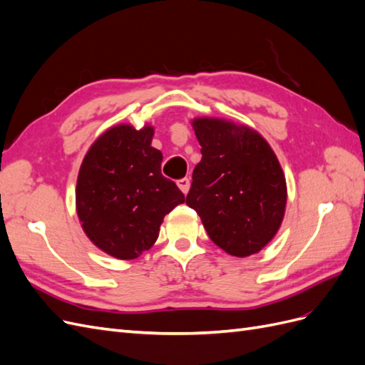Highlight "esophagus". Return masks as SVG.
Wrapping results in <instances>:
<instances>
[{"mask_svg":"<svg viewBox=\"0 0 365 365\" xmlns=\"http://www.w3.org/2000/svg\"><path fill=\"white\" fill-rule=\"evenodd\" d=\"M176 184H178L180 190H181L184 195L189 193V189H190V180H189V178H182V180H178V181H176Z\"/></svg>","mask_w":365,"mask_h":365,"instance_id":"obj_1","label":"esophagus"}]
</instances>
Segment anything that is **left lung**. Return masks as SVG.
Masks as SVG:
<instances>
[{
	"label": "left lung",
	"mask_w": 365,
	"mask_h": 365,
	"mask_svg": "<svg viewBox=\"0 0 365 365\" xmlns=\"http://www.w3.org/2000/svg\"><path fill=\"white\" fill-rule=\"evenodd\" d=\"M202 158L185 204L225 252L248 257L267 247L283 222L286 180L274 150L257 130L216 117L192 120Z\"/></svg>",
	"instance_id": "obj_1"
}]
</instances>
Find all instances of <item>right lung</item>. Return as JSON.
I'll list each match as a JSON object with an SVG mask.
<instances>
[{"label": "right lung", "mask_w": 365, "mask_h": 365, "mask_svg": "<svg viewBox=\"0 0 365 365\" xmlns=\"http://www.w3.org/2000/svg\"><path fill=\"white\" fill-rule=\"evenodd\" d=\"M153 126L117 125L105 130L82 161L76 210L93 244L132 260L155 244L164 216L185 201L161 175L163 153L152 148Z\"/></svg>", "instance_id": "1"}]
</instances>
